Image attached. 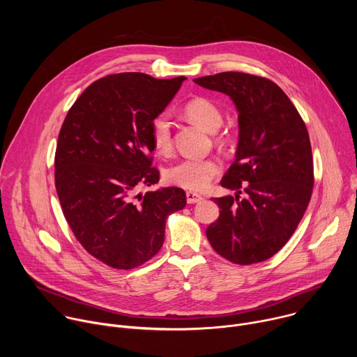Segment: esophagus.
<instances>
[{
  "mask_svg": "<svg viewBox=\"0 0 357 357\" xmlns=\"http://www.w3.org/2000/svg\"><path fill=\"white\" fill-rule=\"evenodd\" d=\"M186 200H188V203H199L203 200V197L200 195L189 190V192H186Z\"/></svg>",
  "mask_w": 357,
  "mask_h": 357,
  "instance_id": "34e87169",
  "label": "esophagus"
}]
</instances>
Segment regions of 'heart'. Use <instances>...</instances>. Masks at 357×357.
Masks as SVG:
<instances>
[{"mask_svg": "<svg viewBox=\"0 0 357 357\" xmlns=\"http://www.w3.org/2000/svg\"><path fill=\"white\" fill-rule=\"evenodd\" d=\"M183 114L196 126L215 132L222 126L220 110L211 100L195 97L183 106ZM151 139L160 154H168L172 148V123L167 113L158 114L151 121ZM220 172V165L212 158H185L169 167L165 179L175 186L189 190H203L213 176Z\"/></svg>", "mask_w": 357, "mask_h": 357, "instance_id": "1", "label": "heart"}]
</instances>
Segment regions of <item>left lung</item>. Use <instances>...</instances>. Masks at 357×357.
<instances>
[{
  "instance_id": "1",
  "label": "left lung",
  "mask_w": 357,
  "mask_h": 357,
  "mask_svg": "<svg viewBox=\"0 0 357 357\" xmlns=\"http://www.w3.org/2000/svg\"><path fill=\"white\" fill-rule=\"evenodd\" d=\"M195 83L227 94L238 113L236 160L220 182L236 193L213 199L220 215L206 229L208 240L234 264L264 261L285 245L310 203L308 130L288 96L266 77L223 72ZM241 191L246 196L238 199Z\"/></svg>"
}]
</instances>
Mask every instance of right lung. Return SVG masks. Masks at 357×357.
<instances>
[{
    "instance_id": "add662e5",
    "label": "right lung",
    "mask_w": 357,
    "mask_h": 357,
    "mask_svg": "<svg viewBox=\"0 0 357 357\" xmlns=\"http://www.w3.org/2000/svg\"><path fill=\"white\" fill-rule=\"evenodd\" d=\"M186 77L110 75L91 83L70 107L59 132L55 186L79 243L105 264L130 270L154 257L171 213L186 205L183 189L158 183L152 168L151 121Z\"/></svg>"
}]
</instances>
